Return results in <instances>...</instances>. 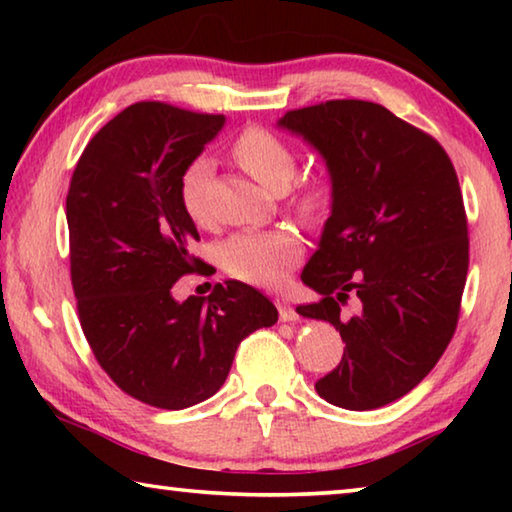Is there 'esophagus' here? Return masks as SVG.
I'll return each mask as SVG.
<instances>
[{
    "instance_id": "34e87169",
    "label": "esophagus",
    "mask_w": 512,
    "mask_h": 512,
    "mask_svg": "<svg viewBox=\"0 0 512 512\" xmlns=\"http://www.w3.org/2000/svg\"><path fill=\"white\" fill-rule=\"evenodd\" d=\"M275 307H277V311H280L282 323H293V320L298 318V314H296V311H293L291 302L287 298H277L275 300Z\"/></svg>"
}]
</instances>
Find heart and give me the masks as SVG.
I'll return each mask as SVG.
<instances>
[{"mask_svg":"<svg viewBox=\"0 0 512 512\" xmlns=\"http://www.w3.org/2000/svg\"><path fill=\"white\" fill-rule=\"evenodd\" d=\"M232 153L257 183L268 189H282L296 173V153L291 146L266 128H244L232 142ZM212 173V160L198 155L180 176V201L189 219L198 225L210 223L205 205V187ZM329 205V185L325 178H307L296 189L293 207L305 221H316ZM302 257V241L289 228L237 232L221 241L216 259L225 273L241 282L259 287H277L287 280L291 266Z\"/></svg>","mask_w":512,"mask_h":512,"instance_id":"obj_1","label":"heart"}]
</instances>
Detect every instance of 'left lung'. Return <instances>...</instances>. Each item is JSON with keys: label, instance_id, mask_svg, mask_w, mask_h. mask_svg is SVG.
Instances as JSON below:
<instances>
[{"label": "left lung", "instance_id": "obj_1", "mask_svg": "<svg viewBox=\"0 0 512 512\" xmlns=\"http://www.w3.org/2000/svg\"><path fill=\"white\" fill-rule=\"evenodd\" d=\"M277 126L314 146L332 183V214L300 275L320 300L296 309L345 343L316 391L341 409H379L429 375L458 323L470 241L454 164L372 101L289 110ZM350 295L354 315L342 309Z\"/></svg>", "mask_w": 512, "mask_h": 512}]
</instances>
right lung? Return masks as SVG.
Instances as JSON below:
<instances>
[{
	"instance_id": "obj_1",
	"label": "right lung",
	"mask_w": 512,
	"mask_h": 512,
	"mask_svg": "<svg viewBox=\"0 0 512 512\" xmlns=\"http://www.w3.org/2000/svg\"><path fill=\"white\" fill-rule=\"evenodd\" d=\"M225 124L223 115L142 101L85 146L67 192L72 287L85 339L121 391L158 409H187L228 377L239 343L277 323L271 300L244 282L178 302L196 271L194 221L180 176Z\"/></svg>"
}]
</instances>
